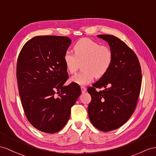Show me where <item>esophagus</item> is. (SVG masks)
Masks as SVG:
<instances>
[{"instance_id": "obj_1", "label": "esophagus", "mask_w": 156, "mask_h": 156, "mask_svg": "<svg viewBox=\"0 0 156 156\" xmlns=\"http://www.w3.org/2000/svg\"><path fill=\"white\" fill-rule=\"evenodd\" d=\"M81 92L83 93H85V91L87 90V89L85 88V87H81Z\"/></svg>"}]
</instances>
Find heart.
<instances>
[{"instance_id": "heart-1", "label": "heart", "mask_w": 156, "mask_h": 156, "mask_svg": "<svg viewBox=\"0 0 156 156\" xmlns=\"http://www.w3.org/2000/svg\"><path fill=\"white\" fill-rule=\"evenodd\" d=\"M74 54L67 51L63 55V63L70 74L77 70L79 64L83 62V73L76 74L70 81L81 86L88 85L94 78H100L107 73L112 63V53L108 47L101 45L89 38H82L73 46Z\"/></svg>"}]
</instances>
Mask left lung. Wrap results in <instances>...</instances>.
<instances>
[{
  "label": "left lung",
  "instance_id": "obj_1",
  "mask_svg": "<svg viewBox=\"0 0 156 156\" xmlns=\"http://www.w3.org/2000/svg\"><path fill=\"white\" fill-rule=\"evenodd\" d=\"M97 36L108 44L112 63L107 73L87 89L91 96L88 114L94 127L108 132L122 126L134 112L142 71L137 56L124 41L112 35ZM102 87L103 91L96 90Z\"/></svg>",
  "mask_w": 156,
  "mask_h": 156
}]
</instances>
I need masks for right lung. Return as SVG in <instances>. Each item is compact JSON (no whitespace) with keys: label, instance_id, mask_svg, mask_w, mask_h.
Segmentation results:
<instances>
[{"label":"right lung","instance_id":"1","mask_svg":"<svg viewBox=\"0 0 156 156\" xmlns=\"http://www.w3.org/2000/svg\"><path fill=\"white\" fill-rule=\"evenodd\" d=\"M71 44L66 36H36L19 54L16 76L22 107L30 123L41 132L62 130L81 93L79 85H63L68 73L63 58Z\"/></svg>","mask_w":156,"mask_h":156}]
</instances>
